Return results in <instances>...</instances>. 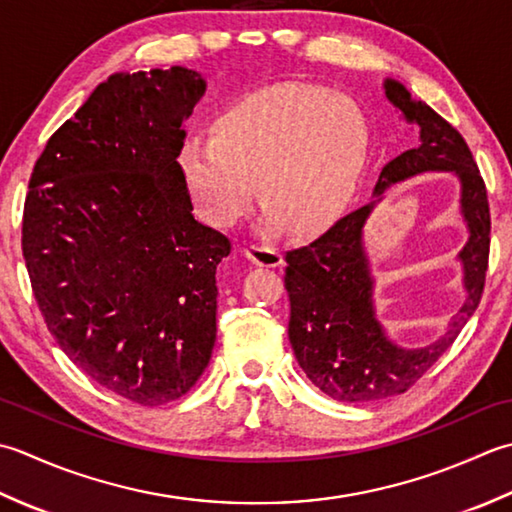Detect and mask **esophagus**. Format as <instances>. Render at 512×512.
I'll return each mask as SVG.
<instances>
[{
  "instance_id": "obj_1",
  "label": "esophagus",
  "mask_w": 512,
  "mask_h": 512,
  "mask_svg": "<svg viewBox=\"0 0 512 512\" xmlns=\"http://www.w3.org/2000/svg\"><path fill=\"white\" fill-rule=\"evenodd\" d=\"M245 256L260 267H280V265H283V254H280L276 247H269V245H249L245 249Z\"/></svg>"
}]
</instances>
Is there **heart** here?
Here are the masks:
<instances>
[{
    "label": "heart",
    "instance_id": "obj_1",
    "mask_svg": "<svg viewBox=\"0 0 512 512\" xmlns=\"http://www.w3.org/2000/svg\"><path fill=\"white\" fill-rule=\"evenodd\" d=\"M367 148L369 125L356 101L309 83H276L218 114L212 137H187L179 168L212 225L241 221L258 185L269 223L311 234L353 192Z\"/></svg>",
    "mask_w": 512,
    "mask_h": 512
}]
</instances>
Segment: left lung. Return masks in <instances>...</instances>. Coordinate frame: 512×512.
Segmentation results:
<instances>
[{
	"label": "left lung",
	"mask_w": 512,
	"mask_h": 512,
	"mask_svg": "<svg viewBox=\"0 0 512 512\" xmlns=\"http://www.w3.org/2000/svg\"><path fill=\"white\" fill-rule=\"evenodd\" d=\"M384 95L406 121L420 128V143L384 165L373 190L375 201L340 218L314 243L291 249L285 256L291 349L300 369L322 393L351 404L409 391L444 356L475 314L488 269L486 185L462 134L424 101H415L400 81H384ZM422 171H453L461 179V204L469 227V241L460 256L467 300L440 341L422 350H404L374 318L372 277L363 254L361 227L389 184Z\"/></svg>",
	"instance_id": "left-lung-1"
}]
</instances>
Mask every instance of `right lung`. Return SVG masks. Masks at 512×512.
<instances>
[{
	"instance_id": "obj_1",
	"label": "right lung",
	"mask_w": 512,
	"mask_h": 512,
	"mask_svg": "<svg viewBox=\"0 0 512 512\" xmlns=\"http://www.w3.org/2000/svg\"><path fill=\"white\" fill-rule=\"evenodd\" d=\"M196 70L117 72L48 139L22 249L48 331L103 389L159 406L201 378L216 340V267L232 243L198 223L179 168Z\"/></svg>"
}]
</instances>
